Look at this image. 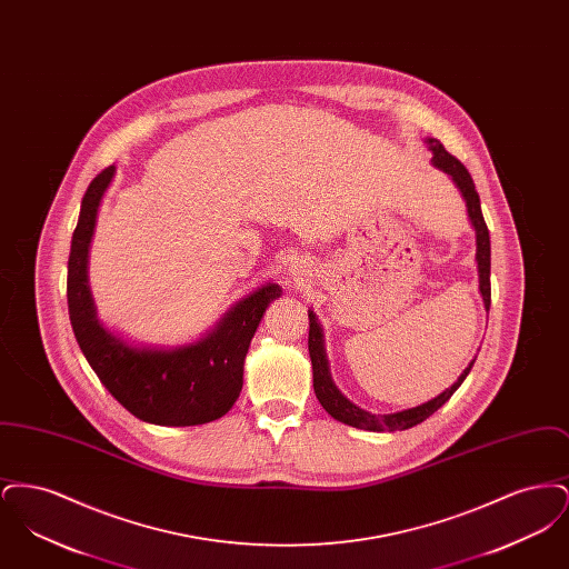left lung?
<instances>
[{"mask_svg":"<svg viewBox=\"0 0 569 569\" xmlns=\"http://www.w3.org/2000/svg\"><path fill=\"white\" fill-rule=\"evenodd\" d=\"M427 142L433 151L435 166L452 177V181L459 186L460 193L467 202V213L476 228V243H478L476 260H478V272H480V292L485 298V307L488 309L490 307V237H488L487 221H485L482 209H480V196L476 191L473 179L467 172V168L455 156H450L437 138H429ZM307 343H309V356H311V365H313V390H316L318 401L335 420L356 427V429H365V431H406V429L420 425L422 420L433 416L435 411L457 392V388L465 381L467 373L471 371V367L476 362V360H471V365L460 373V378L448 390H443L439 397H435L433 401H429L425 406L411 407L406 411L376 416V413H369V411L350 403L332 383L330 373H328L322 328L318 325L313 311H309V341Z\"/></svg>","mask_w":569,"mask_h":569,"instance_id":"obj_1","label":"left lung"}]
</instances>
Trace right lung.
Masks as SVG:
<instances>
[{
	"instance_id": "1",
	"label": "right lung",
	"mask_w": 569,
	"mask_h": 569,
	"mask_svg": "<svg viewBox=\"0 0 569 569\" xmlns=\"http://www.w3.org/2000/svg\"><path fill=\"white\" fill-rule=\"evenodd\" d=\"M112 174L109 166L89 183L72 234L68 311L74 337L96 376L138 420L162 427L213 422L239 399L249 341L281 288L269 283L243 298L207 339L179 350H138L112 337L98 322L87 286V251Z\"/></svg>"
}]
</instances>
